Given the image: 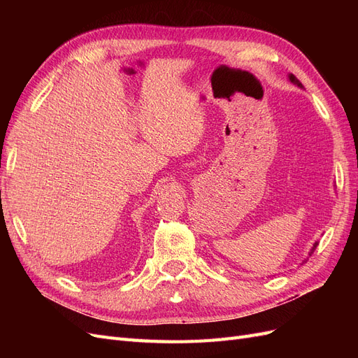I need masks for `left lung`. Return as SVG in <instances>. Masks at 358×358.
I'll list each match as a JSON object with an SVG mask.
<instances>
[{
    "instance_id": "left-lung-1",
    "label": "left lung",
    "mask_w": 358,
    "mask_h": 358,
    "mask_svg": "<svg viewBox=\"0 0 358 358\" xmlns=\"http://www.w3.org/2000/svg\"><path fill=\"white\" fill-rule=\"evenodd\" d=\"M288 80L291 82V83H294L296 86H299V88H303V85L299 82V79L296 78V76L294 74H288ZM317 246H318V242H315V243H313V246L310 248V251H309V257L313 254V251H315V249H317ZM305 262H308V259H305ZM305 262H303V263H305Z\"/></svg>"
}]
</instances>
